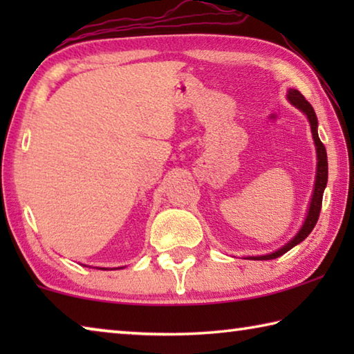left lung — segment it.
<instances>
[{
	"label": "left lung",
	"instance_id": "8db88e82",
	"mask_svg": "<svg viewBox=\"0 0 354 354\" xmlns=\"http://www.w3.org/2000/svg\"><path fill=\"white\" fill-rule=\"evenodd\" d=\"M287 100L292 106H295L297 109L301 111L304 115L308 117L309 124H310V133H313V139L315 143V153H317V171H315V183H314V190H313V196H310L309 201V207H308V214L306 218H304L301 227L293 236L289 242L283 247L278 248L277 251H272L268 254H262V256H248L247 259H253V261H270V259H277V257L283 256L287 251L292 250L295 245L299 242H303L306 239L310 231L314 230V226L319 220L320 215V209H322V198H323V192H325L326 183H328V156H326V149L325 145H323L320 137H319V122H317V115L314 107L310 106L309 101L299 93L297 88H289L287 91Z\"/></svg>",
	"mask_w": 354,
	"mask_h": 354
}]
</instances>
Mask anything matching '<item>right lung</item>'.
<instances>
[{
	"instance_id": "obj_1",
	"label": "right lung",
	"mask_w": 354,
	"mask_h": 354,
	"mask_svg": "<svg viewBox=\"0 0 354 354\" xmlns=\"http://www.w3.org/2000/svg\"><path fill=\"white\" fill-rule=\"evenodd\" d=\"M103 270H106V268H103Z\"/></svg>"
}]
</instances>
